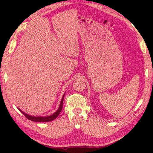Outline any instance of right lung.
Wrapping results in <instances>:
<instances>
[{
    "instance_id": "right-lung-1",
    "label": "right lung",
    "mask_w": 153,
    "mask_h": 153,
    "mask_svg": "<svg viewBox=\"0 0 153 153\" xmlns=\"http://www.w3.org/2000/svg\"><path fill=\"white\" fill-rule=\"evenodd\" d=\"M65 94L63 95V97H62L61 101H60L59 107H58V110L56 111L55 113H53V114L51 115V116H30V115H28L24 113L23 111L19 108V110L26 117L28 120H30L32 121H34V122H49V121H51L56 119L57 117L58 116V115L60 114V111H62V104H63V100H64V96Z\"/></svg>"
}]
</instances>
